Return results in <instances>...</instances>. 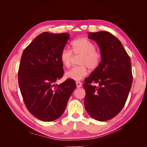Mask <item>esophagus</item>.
<instances>
[{
	"label": "esophagus",
	"mask_w": 147,
	"mask_h": 147,
	"mask_svg": "<svg viewBox=\"0 0 147 147\" xmlns=\"http://www.w3.org/2000/svg\"><path fill=\"white\" fill-rule=\"evenodd\" d=\"M76 84H77V87L78 88H81L82 86V83L80 82H76Z\"/></svg>",
	"instance_id": "esophagus-1"
}]
</instances>
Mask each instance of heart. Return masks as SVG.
Masks as SVG:
<instances>
[{"label": "heart", "instance_id": "1", "mask_svg": "<svg viewBox=\"0 0 147 147\" xmlns=\"http://www.w3.org/2000/svg\"><path fill=\"white\" fill-rule=\"evenodd\" d=\"M72 51L64 48L61 51L59 59L62 64L66 67L70 66L72 61V53L74 55H82L79 61L80 66L74 67L65 74L67 78L79 81L88 74L87 67L91 70H94L101 61L100 53L96 50V46L92 42L84 38L75 40L71 43Z\"/></svg>", "mask_w": 147, "mask_h": 147}]
</instances>
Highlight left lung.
I'll use <instances>...</instances> for the list:
<instances>
[{
	"label": "left lung",
	"instance_id": "1",
	"mask_svg": "<svg viewBox=\"0 0 147 147\" xmlns=\"http://www.w3.org/2000/svg\"><path fill=\"white\" fill-rule=\"evenodd\" d=\"M88 38L98 45L101 61L83 84L84 107L92 118L105 121L117 116L125 105L132 82L131 62L121 42L111 33L89 32ZM92 82L99 86H91Z\"/></svg>",
	"mask_w": 147,
	"mask_h": 147
}]
</instances>
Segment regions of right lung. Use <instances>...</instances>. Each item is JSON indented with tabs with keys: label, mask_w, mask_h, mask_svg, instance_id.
<instances>
[{
	"label": "right lung",
	"mask_w": 147,
	"mask_h": 147,
	"mask_svg": "<svg viewBox=\"0 0 147 147\" xmlns=\"http://www.w3.org/2000/svg\"><path fill=\"white\" fill-rule=\"evenodd\" d=\"M69 38L67 33L43 32L22 54L18 70L21 95L29 112L42 121L59 118L76 88L72 79L55 84L64 74L59 57Z\"/></svg>",
	"instance_id": "add662e5"
}]
</instances>
